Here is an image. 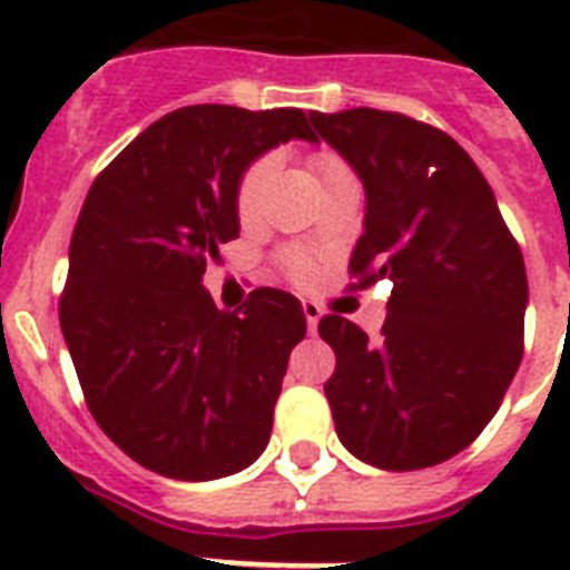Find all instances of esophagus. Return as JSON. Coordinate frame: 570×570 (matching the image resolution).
<instances>
[{
  "mask_svg": "<svg viewBox=\"0 0 570 570\" xmlns=\"http://www.w3.org/2000/svg\"><path fill=\"white\" fill-rule=\"evenodd\" d=\"M302 311H304V320H307V328H311V334H313L322 320V307L316 302H302Z\"/></svg>",
  "mask_w": 570,
  "mask_h": 570,
  "instance_id": "1",
  "label": "esophagus"
}]
</instances>
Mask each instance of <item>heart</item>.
<instances>
[{
  "label": "heart",
  "mask_w": 570,
  "mask_h": 570,
  "mask_svg": "<svg viewBox=\"0 0 570 570\" xmlns=\"http://www.w3.org/2000/svg\"><path fill=\"white\" fill-rule=\"evenodd\" d=\"M311 165H313V171L320 174V180H325V177H331V174H337L346 168V163H343L337 154H331V150L313 154ZM268 174H272V159H268V156H263V159H257V163H250L248 168H245L239 186H236V209H239L242 218H248V215L257 209L259 191H263V186H266ZM313 268H316V263H313L307 254L289 250V254L284 257V272L293 277V281H307V277L313 275Z\"/></svg>",
  "instance_id": "heart-1"
}]
</instances>
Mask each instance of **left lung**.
Instances as JSON below:
<instances>
[{"mask_svg": "<svg viewBox=\"0 0 570 570\" xmlns=\"http://www.w3.org/2000/svg\"><path fill=\"white\" fill-rule=\"evenodd\" d=\"M311 120L364 180L352 289L390 284L379 340L340 313L320 322L337 355L325 381L334 425L373 468H432L476 441L521 366L523 254L455 138L399 111Z\"/></svg>", "mask_w": 570, "mask_h": 570, "instance_id": "obj_1", "label": "left lung"}]
</instances>
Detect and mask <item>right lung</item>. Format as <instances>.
Returning a JSON list of instances; mask_svg holds the SVG:
<instances>
[{
  "label": "right lung",
  "mask_w": 570,
  "mask_h": 570,
  "mask_svg": "<svg viewBox=\"0 0 570 570\" xmlns=\"http://www.w3.org/2000/svg\"><path fill=\"white\" fill-rule=\"evenodd\" d=\"M316 141L302 109L186 106L94 180L70 239L61 334L94 420L159 476L206 482L266 450L302 304L259 286L239 311L204 289L239 236L236 186L259 154Z\"/></svg>",
  "instance_id": "right-lung-1"
}]
</instances>
